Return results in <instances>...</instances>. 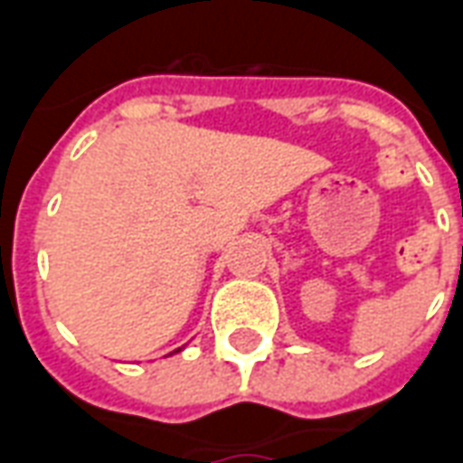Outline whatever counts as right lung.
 <instances>
[{"label":"right lung","mask_w":463,"mask_h":463,"mask_svg":"<svg viewBox=\"0 0 463 463\" xmlns=\"http://www.w3.org/2000/svg\"><path fill=\"white\" fill-rule=\"evenodd\" d=\"M175 351H180V349H175Z\"/></svg>","instance_id":"1"}]
</instances>
